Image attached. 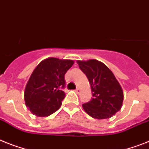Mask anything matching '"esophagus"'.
<instances>
[{
    "instance_id": "esophagus-1",
    "label": "esophagus",
    "mask_w": 149,
    "mask_h": 149,
    "mask_svg": "<svg viewBox=\"0 0 149 149\" xmlns=\"http://www.w3.org/2000/svg\"><path fill=\"white\" fill-rule=\"evenodd\" d=\"M76 92H77V93H79V92H80V88H77V89H76Z\"/></svg>"
}]
</instances>
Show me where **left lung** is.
I'll return each instance as SVG.
<instances>
[{
	"mask_svg": "<svg viewBox=\"0 0 149 149\" xmlns=\"http://www.w3.org/2000/svg\"><path fill=\"white\" fill-rule=\"evenodd\" d=\"M91 85L92 100L82 104L89 116L107 119L119 111L123 101V92L114 75L103 63L96 60L77 61Z\"/></svg>",
	"mask_w": 149,
	"mask_h": 149,
	"instance_id": "1",
	"label": "left lung"
}]
</instances>
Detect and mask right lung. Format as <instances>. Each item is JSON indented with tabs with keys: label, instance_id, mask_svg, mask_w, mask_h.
Masks as SVG:
<instances>
[{
	"label": "right lung",
	"instance_id": "right-lung-1",
	"mask_svg": "<svg viewBox=\"0 0 149 149\" xmlns=\"http://www.w3.org/2000/svg\"><path fill=\"white\" fill-rule=\"evenodd\" d=\"M73 61L47 58L32 72L25 88L26 107L38 117H47L59 109L65 98L64 75Z\"/></svg>",
	"mask_w": 149,
	"mask_h": 149
}]
</instances>
